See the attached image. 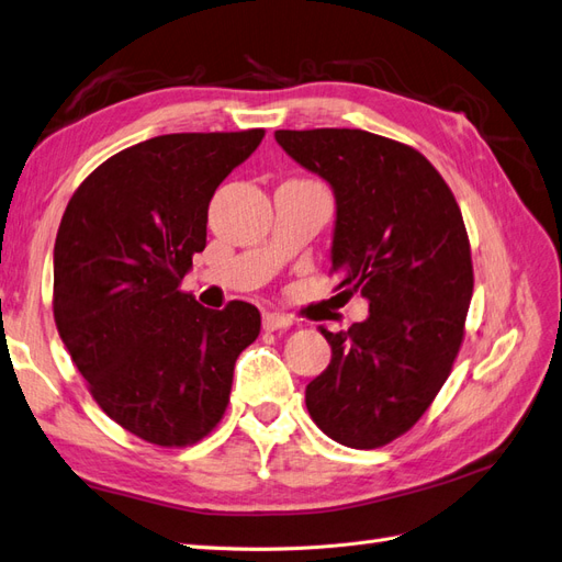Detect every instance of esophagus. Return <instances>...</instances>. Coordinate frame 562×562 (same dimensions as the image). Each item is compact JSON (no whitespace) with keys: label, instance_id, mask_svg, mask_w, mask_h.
Returning a JSON list of instances; mask_svg holds the SVG:
<instances>
[{"label":"esophagus","instance_id":"1","mask_svg":"<svg viewBox=\"0 0 562 562\" xmlns=\"http://www.w3.org/2000/svg\"><path fill=\"white\" fill-rule=\"evenodd\" d=\"M262 326H265V330H283V328L293 326V318L285 314H279V312H267L262 316Z\"/></svg>","mask_w":562,"mask_h":562}]
</instances>
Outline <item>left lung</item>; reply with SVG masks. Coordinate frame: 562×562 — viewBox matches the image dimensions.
Here are the masks:
<instances>
[{
  "label": "left lung",
  "mask_w": 562,
  "mask_h": 562,
  "mask_svg": "<svg viewBox=\"0 0 562 562\" xmlns=\"http://www.w3.org/2000/svg\"><path fill=\"white\" fill-rule=\"evenodd\" d=\"M279 146L336 195L330 271L369 318L330 333V363L305 390L312 420L375 449L426 414L451 373L473 297L461 210L416 148L363 130H277Z\"/></svg>",
  "instance_id": "8db88e82"
}]
</instances>
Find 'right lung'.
I'll return each mask as SVG.
<instances>
[{
    "mask_svg": "<svg viewBox=\"0 0 562 562\" xmlns=\"http://www.w3.org/2000/svg\"><path fill=\"white\" fill-rule=\"evenodd\" d=\"M265 130L162 134L89 175L54 246V322L97 404L158 447L222 420L238 355L260 336L248 302L207 310L179 291L205 248L217 187Z\"/></svg>",
    "mask_w": 562,
    "mask_h": 562,
    "instance_id": "right-lung-1",
    "label": "right lung"
}]
</instances>
